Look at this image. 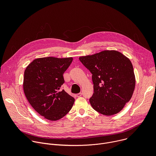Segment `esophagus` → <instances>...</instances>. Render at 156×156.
Listing matches in <instances>:
<instances>
[{"mask_svg": "<svg viewBox=\"0 0 156 156\" xmlns=\"http://www.w3.org/2000/svg\"><path fill=\"white\" fill-rule=\"evenodd\" d=\"M76 97H80V96H82V93H78V94H76Z\"/></svg>", "mask_w": 156, "mask_h": 156, "instance_id": "obj_1", "label": "esophagus"}]
</instances>
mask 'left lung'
Instances as JSON below:
<instances>
[{
	"label": "left lung",
	"instance_id": "obj_1",
	"mask_svg": "<svg viewBox=\"0 0 156 156\" xmlns=\"http://www.w3.org/2000/svg\"><path fill=\"white\" fill-rule=\"evenodd\" d=\"M80 62L92 73L94 93L90 99L99 113L115 115L131 99L135 87V75L130 60L114 50L81 56Z\"/></svg>",
	"mask_w": 156,
	"mask_h": 156
}]
</instances>
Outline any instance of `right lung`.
<instances>
[{
  "mask_svg": "<svg viewBox=\"0 0 156 156\" xmlns=\"http://www.w3.org/2000/svg\"><path fill=\"white\" fill-rule=\"evenodd\" d=\"M72 57H53L34 59L26 68L23 90L29 103L45 119L56 121L69 113L75 99L64 90L63 74L72 62Z\"/></svg>",
  "mask_w": 156,
  "mask_h": 156,
  "instance_id": "obj_1",
  "label": "right lung"
}]
</instances>
